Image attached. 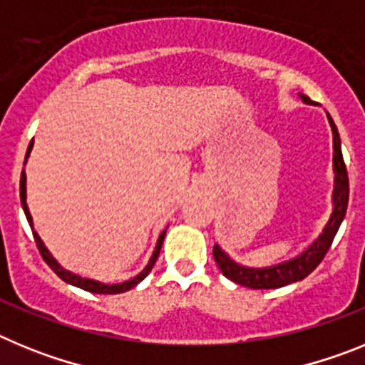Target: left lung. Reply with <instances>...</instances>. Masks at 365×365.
<instances>
[{
	"label": "left lung",
	"instance_id": "left-lung-1",
	"mask_svg": "<svg viewBox=\"0 0 365 365\" xmlns=\"http://www.w3.org/2000/svg\"><path fill=\"white\" fill-rule=\"evenodd\" d=\"M305 104H312V100L305 95H299ZM329 124L333 130V170H334V190H333V214L329 217L327 225H325L324 232L320 237L307 248L303 250L299 256L292 257L289 261H283L278 265L272 267H261V269H254V267L240 265L237 261L232 259L217 243L214 245V259L221 272L232 279L237 285L248 287V289H279L289 283L299 282V279L307 278L309 274L320 265L322 259L327 254L329 247L333 243L334 235H336L338 228H340L341 221L346 217L347 202H349V179H347V168L341 157V146H340V135H338L336 125H334L333 118L329 117Z\"/></svg>",
	"mask_w": 365,
	"mask_h": 365
}]
</instances>
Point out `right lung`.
<instances>
[{
  "label": "right lung",
  "instance_id": "add662e5",
  "mask_svg": "<svg viewBox=\"0 0 365 365\" xmlns=\"http://www.w3.org/2000/svg\"><path fill=\"white\" fill-rule=\"evenodd\" d=\"M31 150H32V143L29 144L27 155H25V163H27V157H29V153H31ZM25 180H27V177H25V170H24V172H21V179H19V199H21V206H24L25 217H27L29 225H31L32 235H34V241H36V247H38V250H40L41 257H43L45 263H47V265H49L54 272H56L58 278H62L63 282L71 283V285H74V287H80V289H83V291L95 292V294H120V292L130 291V289H133L135 285H138V283L143 282L148 274L151 272V269H153V265H155V261H157V257H159L160 248H163V241H164V235H166V230H163V234L159 235V241H157V245H155V250H153V254H151L150 261H148V265L144 267V269L140 270L137 276H133V278H130V279H125V282L106 283V282H100V279L89 278V276H83V274L74 272V270L63 267L62 263H60V261H58L56 257L49 252V248L45 247L43 241H41V237L38 235V232L34 230V225H32V215H31V212H29V206H27V186H25Z\"/></svg>",
  "mask_w": 365,
  "mask_h": 365
}]
</instances>
